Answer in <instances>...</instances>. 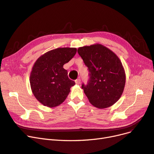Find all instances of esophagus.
<instances>
[{"mask_svg": "<svg viewBox=\"0 0 154 154\" xmlns=\"http://www.w3.org/2000/svg\"><path fill=\"white\" fill-rule=\"evenodd\" d=\"M75 82L76 84H81V79L79 78V79H76V80L75 81Z\"/></svg>", "mask_w": 154, "mask_h": 154, "instance_id": "1", "label": "esophagus"}]
</instances>
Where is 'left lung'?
<instances>
[{
  "label": "left lung",
  "instance_id": "8db88e82",
  "mask_svg": "<svg viewBox=\"0 0 154 154\" xmlns=\"http://www.w3.org/2000/svg\"><path fill=\"white\" fill-rule=\"evenodd\" d=\"M77 52L89 72L88 84H82V88L90 103L98 109L116 103L126 83V74L118 56L98 44L79 48Z\"/></svg>",
  "mask_w": 154,
  "mask_h": 154
}]
</instances>
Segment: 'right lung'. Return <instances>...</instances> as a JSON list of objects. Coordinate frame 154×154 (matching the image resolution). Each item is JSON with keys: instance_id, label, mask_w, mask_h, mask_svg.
I'll use <instances>...</instances> for the list:
<instances>
[{"instance_id": "1", "label": "right lung", "mask_w": 154, "mask_h": 154, "mask_svg": "<svg viewBox=\"0 0 154 154\" xmlns=\"http://www.w3.org/2000/svg\"><path fill=\"white\" fill-rule=\"evenodd\" d=\"M76 48H61L45 53L32 68L30 82L33 95L44 106L55 107L66 98L75 82L68 77L63 65L75 56Z\"/></svg>"}]
</instances>
